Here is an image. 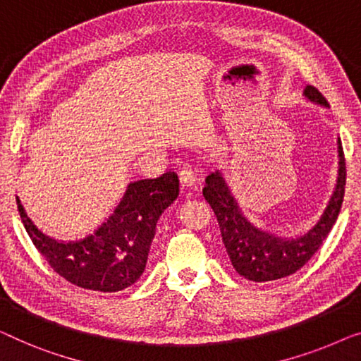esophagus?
<instances>
[{
	"label": "esophagus",
	"instance_id": "1",
	"mask_svg": "<svg viewBox=\"0 0 361 361\" xmlns=\"http://www.w3.org/2000/svg\"><path fill=\"white\" fill-rule=\"evenodd\" d=\"M179 180L182 187H185V189H193V187L197 185V174L192 169H184L180 171Z\"/></svg>",
	"mask_w": 361,
	"mask_h": 361
}]
</instances>
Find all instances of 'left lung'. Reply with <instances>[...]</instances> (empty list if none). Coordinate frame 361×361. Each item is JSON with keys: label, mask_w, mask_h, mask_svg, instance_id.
<instances>
[{"label": "left lung", "mask_w": 361, "mask_h": 361, "mask_svg": "<svg viewBox=\"0 0 361 361\" xmlns=\"http://www.w3.org/2000/svg\"><path fill=\"white\" fill-rule=\"evenodd\" d=\"M302 94L310 102L329 107L326 97L314 86H306ZM337 145L338 174L336 187L321 218L301 236L280 238L255 228L244 216L221 172L216 169L207 176L203 197L215 212L223 244L239 275L257 283L283 279L300 270L317 252L337 221L345 193L347 171L341 138L337 140Z\"/></svg>", "instance_id": "8db88e82"}]
</instances>
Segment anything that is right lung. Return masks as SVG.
Segmentation results:
<instances>
[{
  "mask_svg": "<svg viewBox=\"0 0 361 361\" xmlns=\"http://www.w3.org/2000/svg\"><path fill=\"white\" fill-rule=\"evenodd\" d=\"M177 195L179 177L176 172L130 182L107 221L90 236L73 243L45 236L27 216L19 197L16 202L29 238L56 274L80 288L116 293L142 276L156 223Z\"/></svg>",
  "mask_w": 361,
  "mask_h": 361,
  "instance_id": "obj_1",
  "label": "right lung"
}]
</instances>
